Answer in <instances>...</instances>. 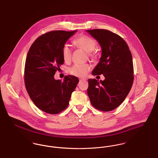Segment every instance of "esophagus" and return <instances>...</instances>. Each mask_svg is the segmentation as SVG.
I'll return each mask as SVG.
<instances>
[{
    "label": "esophagus",
    "mask_w": 158,
    "mask_h": 158,
    "mask_svg": "<svg viewBox=\"0 0 158 158\" xmlns=\"http://www.w3.org/2000/svg\"><path fill=\"white\" fill-rule=\"evenodd\" d=\"M86 81V79H82V78L80 79V81Z\"/></svg>",
    "instance_id": "34e87169"
}]
</instances>
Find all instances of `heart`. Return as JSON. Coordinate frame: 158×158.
<instances>
[{"mask_svg":"<svg viewBox=\"0 0 158 158\" xmlns=\"http://www.w3.org/2000/svg\"><path fill=\"white\" fill-rule=\"evenodd\" d=\"M73 43L77 48L88 53V56L91 59L95 58L97 54L95 48L97 46V43L94 39L87 35H83L75 39ZM72 53V49L68 44L63 45L61 50V55L64 61L68 63L70 61ZM89 70L90 67L88 64H75L69 69V73L77 77H84L87 75Z\"/></svg>","mask_w":158,"mask_h":158,"instance_id":"obj_1","label":"heart"}]
</instances>
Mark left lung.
<instances>
[{"mask_svg":"<svg viewBox=\"0 0 158 158\" xmlns=\"http://www.w3.org/2000/svg\"><path fill=\"white\" fill-rule=\"evenodd\" d=\"M99 43L101 57L93 75L103 74L104 81L88 80V95L91 104L102 111L117 108L127 96L133 85L134 69L132 56L126 41L106 30H86Z\"/></svg>","mask_w":158,"mask_h":158,"instance_id":"8db88e82","label":"left lung"}]
</instances>
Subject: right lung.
Returning <instances> with one entry per match:
<instances>
[{
	"label": "right lung",
	"mask_w": 158,
	"mask_h": 158,
	"mask_svg": "<svg viewBox=\"0 0 158 158\" xmlns=\"http://www.w3.org/2000/svg\"><path fill=\"white\" fill-rule=\"evenodd\" d=\"M76 31L48 32L38 38L27 54L24 70L26 89L36 106L48 114H56L68 107L79 82L74 76H66L63 81L54 77L64 63L62 48Z\"/></svg>",
	"instance_id": "add662e5"
}]
</instances>
